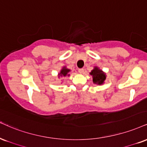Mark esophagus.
Masks as SVG:
<instances>
[{
  "instance_id": "obj_1",
  "label": "esophagus",
  "mask_w": 147,
  "mask_h": 147,
  "mask_svg": "<svg viewBox=\"0 0 147 147\" xmlns=\"http://www.w3.org/2000/svg\"><path fill=\"white\" fill-rule=\"evenodd\" d=\"M79 72L80 74H83L84 72V69H83V68H80V69H79Z\"/></svg>"
}]
</instances>
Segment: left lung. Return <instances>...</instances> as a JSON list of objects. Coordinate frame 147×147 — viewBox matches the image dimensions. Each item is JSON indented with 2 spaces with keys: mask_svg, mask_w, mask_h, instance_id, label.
<instances>
[{
  "mask_svg": "<svg viewBox=\"0 0 147 147\" xmlns=\"http://www.w3.org/2000/svg\"><path fill=\"white\" fill-rule=\"evenodd\" d=\"M90 75L92 77L93 84L102 85L104 84L106 79V73L98 66L94 67L93 70L90 72Z\"/></svg>",
  "mask_w": 147,
  "mask_h": 147,
  "instance_id": "obj_1",
  "label": "left lung"
}]
</instances>
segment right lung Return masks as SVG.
Masks as SVG:
<instances>
[{"instance_id": "add662e5", "label": "right lung", "mask_w": 147, "mask_h": 147, "mask_svg": "<svg viewBox=\"0 0 147 147\" xmlns=\"http://www.w3.org/2000/svg\"><path fill=\"white\" fill-rule=\"evenodd\" d=\"M70 72V69L67 68L66 66H63L62 68L61 69L60 72L58 73V78H60V77H69L70 76V74L69 72Z\"/></svg>"}]
</instances>
